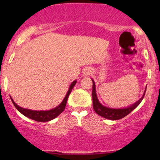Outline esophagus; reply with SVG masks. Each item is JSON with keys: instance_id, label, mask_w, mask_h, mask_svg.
<instances>
[{"instance_id": "1", "label": "esophagus", "mask_w": 160, "mask_h": 160, "mask_svg": "<svg viewBox=\"0 0 160 160\" xmlns=\"http://www.w3.org/2000/svg\"><path fill=\"white\" fill-rule=\"evenodd\" d=\"M83 74H84V76H88L89 75H90V74H91L90 69H89V68L84 69V73H83Z\"/></svg>"}]
</instances>
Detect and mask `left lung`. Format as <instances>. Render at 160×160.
<instances>
[{
  "instance_id": "obj_1",
  "label": "left lung",
  "mask_w": 160,
  "mask_h": 160,
  "mask_svg": "<svg viewBox=\"0 0 160 160\" xmlns=\"http://www.w3.org/2000/svg\"><path fill=\"white\" fill-rule=\"evenodd\" d=\"M92 81V105L93 109L95 110L96 113L100 115V117L105 118V119H108L110 120H118L121 119L127 115H128L131 111L134 110L138 105L141 103L142 100L143 99L144 95H145L146 87L144 91L143 95L140 99L134 103L130 105L128 107H124L122 108H113L110 107L105 106L103 105L100 103L99 100H98L97 94H96V87L95 84L92 78H91Z\"/></svg>"
}]
</instances>
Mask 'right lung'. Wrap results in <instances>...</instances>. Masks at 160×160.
<instances>
[{"instance_id": "right-lung-1", "label": "right lung", "mask_w": 160, "mask_h": 160, "mask_svg": "<svg viewBox=\"0 0 160 160\" xmlns=\"http://www.w3.org/2000/svg\"><path fill=\"white\" fill-rule=\"evenodd\" d=\"M77 82V81L74 80L73 82L71 83V84L70 85L66 95H65L64 99L62 100V101L61 102L60 105H58V106L55 107V108L50 109V110H47V111H34V110H30V109L25 108H22V107H20L18 106L16 102L14 101V100L12 99V98L10 96L11 100L14 104L17 110H18L19 112H20L22 114L25 116L26 117L29 118V119H31L32 120H35V121L40 122H49L51 121V120L54 119V118L58 117L59 115L61 113L64 111L65 108V106H66L68 98V96L72 91V89L75 86V84Z\"/></svg>"}]
</instances>
